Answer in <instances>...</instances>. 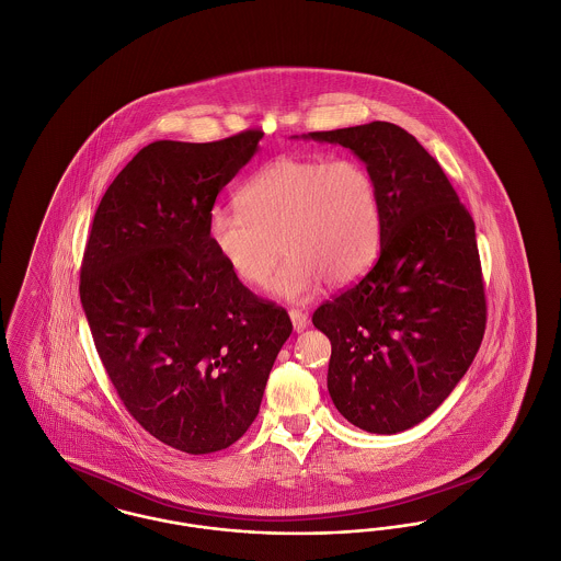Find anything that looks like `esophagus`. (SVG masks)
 Segmentation results:
<instances>
[{
    "label": "esophagus",
    "instance_id": "1",
    "mask_svg": "<svg viewBox=\"0 0 561 561\" xmlns=\"http://www.w3.org/2000/svg\"><path fill=\"white\" fill-rule=\"evenodd\" d=\"M290 320H293L294 332H302L309 325L307 313H302L298 309H290Z\"/></svg>",
    "mask_w": 561,
    "mask_h": 561
}]
</instances>
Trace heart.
<instances>
[{
    "instance_id": "obj_1",
    "label": "heart",
    "mask_w": 561,
    "mask_h": 561,
    "mask_svg": "<svg viewBox=\"0 0 561 561\" xmlns=\"http://www.w3.org/2000/svg\"><path fill=\"white\" fill-rule=\"evenodd\" d=\"M238 208L208 214L216 256L241 284L261 286L282 245L288 259L268 288L286 300H307L323 279L332 288L357 282L378 252L380 195L362 161H271L240 188Z\"/></svg>"
}]
</instances>
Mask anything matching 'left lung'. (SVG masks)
<instances>
[{
    "mask_svg": "<svg viewBox=\"0 0 561 561\" xmlns=\"http://www.w3.org/2000/svg\"><path fill=\"white\" fill-rule=\"evenodd\" d=\"M302 138L347 147L378 187V261L318 307L313 325L332 345L328 391L336 410L355 427L393 435L431 416L478 355L485 294L476 222L439 163L396 124Z\"/></svg>",
    "mask_w": 561,
    "mask_h": 561,
    "instance_id": "left-lung-1",
    "label": "left lung"
}]
</instances>
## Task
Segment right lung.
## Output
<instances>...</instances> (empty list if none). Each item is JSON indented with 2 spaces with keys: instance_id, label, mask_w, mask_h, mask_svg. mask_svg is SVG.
Wrapping results in <instances>:
<instances>
[{
  "instance_id": "right-lung-1",
  "label": "right lung",
  "mask_w": 561,
  "mask_h": 561,
  "mask_svg": "<svg viewBox=\"0 0 561 561\" xmlns=\"http://www.w3.org/2000/svg\"><path fill=\"white\" fill-rule=\"evenodd\" d=\"M261 138L147 145L108 185L83 252L81 307L108 378L138 425L181 453L240 439L293 334L206 233L216 195Z\"/></svg>"
}]
</instances>
